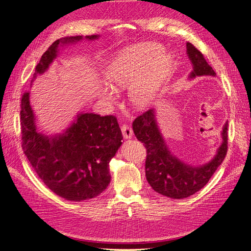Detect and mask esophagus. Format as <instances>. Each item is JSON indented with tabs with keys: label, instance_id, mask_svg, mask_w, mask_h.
<instances>
[{
	"label": "esophagus",
	"instance_id": "1",
	"mask_svg": "<svg viewBox=\"0 0 251 251\" xmlns=\"http://www.w3.org/2000/svg\"><path fill=\"white\" fill-rule=\"evenodd\" d=\"M120 128H121V132H123V135L126 139H130L133 136V130L131 126H128L127 125H121Z\"/></svg>",
	"mask_w": 251,
	"mask_h": 251
}]
</instances>
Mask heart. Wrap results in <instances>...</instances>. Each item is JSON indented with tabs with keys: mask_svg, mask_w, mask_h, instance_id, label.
<instances>
[{
	"mask_svg": "<svg viewBox=\"0 0 251 251\" xmlns=\"http://www.w3.org/2000/svg\"><path fill=\"white\" fill-rule=\"evenodd\" d=\"M173 55L163 51L157 43H144L127 49L114 60L109 70L111 85L123 89L134 81L146 70L143 76L132 85L131 100L137 107H146L161 87L173 65ZM104 100L114 101V92L104 91Z\"/></svg>",
	"mask_w": 251,
	"mask_h": 251,
	"instance_id": "b5f03b06",
	"label": "heart"
}]
</instances>
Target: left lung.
Wrapping results in <instances>:
<instances>
[{
	"label": "left lung",
	"instance_id": "8db88e82",
	"mask_svg": "<svg viewBox=\"0 0 251 251\" xmlns=\"http://www.w3.org/2000/svg\"><path fill=\"white\" fill-rule=\"evenodd\" d=\"M186 52L194 66V70L189 77L201 75L215 76L216 72L214 69L207 64L202 53L193 44H186ZM227 127L228 123L223 126V141L216 157L207 164L194 168L181 162L165 146L156 124L154 110L142 113L134 120L133 131L136 138L143 143L147 150L146 176L151 188L160 195L173 199L187 198L199 192L206 185L226 156L228 147Z\"/></svg>",
	"mask_w": 251,
	"mask_h": 251
}]
</instances>
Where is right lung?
<instances>
[{
	"label": "right lung",
	"instance_id": "right-lung-1",
	"mask_svg": "<svg viewBox=\"0 0 251 251\" xmlns=\"http://www.w3.org/2000/svg\"><path fill=\"white\" fill-rule=\"evenodd\" d=\"M86 37L94 40L97 35ZM79 40L81 36L56 40L42 55L33 77L48 69L56 57L59 43ZM20 115L23 151L37 176L53 193L66 200L82 201L95 198L108 187L109 164L123 140L115 116L80 113L64 134L48 137L36 131L28 92L22 96Z\"/></svg>",
	"mask_w": 251,
	"mask_h": 251
}]
</instances>
